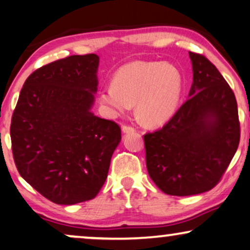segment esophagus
Segmentation results:
<instances>
[{
    "mask_svg": "<svg viewBox=\"0 0 250 250\" xmlns=\"http://www.w3.org/2000/svg\"><path fill=\"white\" fill-rule=\"evenodd\" d=\"M122 130L124 133H128V132H134L135 128L132 127V126H130V125H123Z\"/></svg>",
    "mask_w": 250,
    "mask_h": 250,
    "instance_id": "obj_1",
    "label": "esophagus"
}]
</instances>
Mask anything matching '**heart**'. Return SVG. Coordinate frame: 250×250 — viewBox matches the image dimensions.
I'll use <instances>...</instances> for the list:
<instances>
[{
  "instance_id": "obj_1",
  "label": "heart",
  "mask_w": 250,
  "mask_h": 250,
  "mask_svg": "<svg viewBox=\"0 0 250 250\" xmlns=\"http://www.w3.org/2000/svg\"><path fill=\"white\" fill-rule=\"evenodd\" d=\"M182 76L174 64L158 61H133L120 67L112 84L101 89L100 103L110 116L131 110L148 125L166 123L176 112L182 95Z\"/></svg>"
}]
</instances>
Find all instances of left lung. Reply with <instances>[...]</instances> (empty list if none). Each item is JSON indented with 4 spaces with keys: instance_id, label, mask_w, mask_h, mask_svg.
<instances>
[{
    "instance_id": "8db88e82",
    "label": "left lung",
    "mask_w": 250,
    "mask_h": 250,
    "mask_svg": "<svg viewBox=\"0 0 250 250\" xmlns=\"http://www.w3.org/2000/svg\"><path fill=\"white\" fill-rule=\"evenodd\" d=\"M189 55L193 70L189 100L162 128L144 135L149 176L170 196L198 195L214 188L240 143L233 90L208 58Z\"/></svg>"
}]
</instances>
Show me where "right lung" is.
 I'll list each match as a JSON object with an SVG mask.
<instances>
[{"mask_svg":"<svg viewBox=\"0 0 250 250\" xmlns=\"http://www.w3.org/2000/svg\"><path fill=\"white\" fill-rule=\"evenodd\" d=\"M96 54L70 55L26 79L12 113L11 148L21 177L55 204L97 196L122 139L119 125L90 112Z\"/></svg>","mask_w":250,"mask_h":250,"instance_id":"right-lung-1","label":"right lung"}]
</instances>
